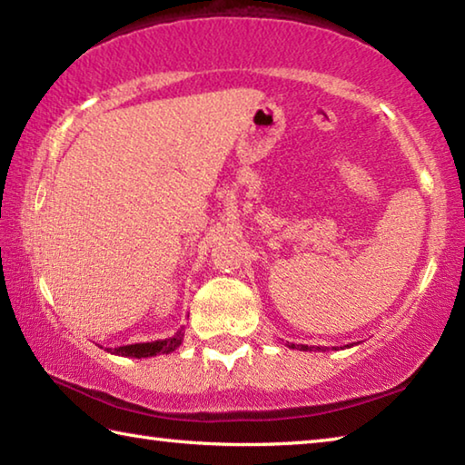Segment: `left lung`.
I'll return each instance as SVG.
<instances>
[{
    "instance_id": "obj_1",
    "label": "left lung",
    "mask_w": 465,
    "mask_h": 465,
    "mask_svg": "<svg viewBox=\"0 0 465 465\" xmlns=\"http://www.w3.org/2000/svg\"><path fill=\"white\" fill-rule=\"evenodd\" d=\"M289 346V349H299V351H313V349H316V351H326L324 349V346H308V344H287ZM346 346H349V344H346ZM332 349H336V346H332Z\"/></svg>"
}]
</instances>
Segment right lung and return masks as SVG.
I'll return each instance as SVG.
<instances>
[{
    "label": "right lung",
    "instance_id": "obj_1",
    "mask_svg": "<svg viewBox=\"0 0 465 465\" xmlns=\"http://www.w3.org/2000/svg\"><path fill=\"white\" fill-rule=\"evenodd\" d=\"M184 341V330H178L174 336L163 338V341H153V342H135V344H124L116 346V349H108L113 355L119 357H133V359H145V357H155V355H170L174 352L180 344Z\"/></svg>",
    "mask_w": 465,
    "mask_h": 465
}]
</instances>
